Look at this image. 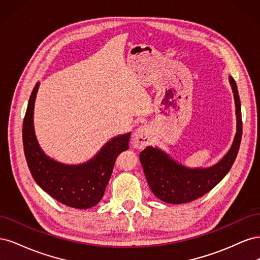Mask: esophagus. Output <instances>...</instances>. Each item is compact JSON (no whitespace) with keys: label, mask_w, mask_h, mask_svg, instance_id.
Wrapping results in <instances>:
<instances>
[{"label":"esophagus","mask_w":260,"mask_h":260,"mask_svg":"<svg viewBox=\"0 0 260 260\" xmlns=\"http://www.w3.org/2000/svg\"><path fill=\"white\" fill-rule=\"evenodd\" d=\"M151 142V130L147 125H140L132 135V145L135 148L142 149Z\"/></svg>","instance_id":"1"}]
</instances>
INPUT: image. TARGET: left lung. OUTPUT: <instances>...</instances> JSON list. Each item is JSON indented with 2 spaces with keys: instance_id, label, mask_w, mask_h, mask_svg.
<instances>
[{
  "instance_id": "left-lung-1",
  "label": "left lung",
  "mask_w": 260,
  "mask_h": 260,
  "mask_svg": "<svg viewBox=\"0 0 260 260\" xmlns=\"http://www.w3.org/2000/svg\"><path fill=\"white\" fill-rule=\"evenodd\" d=\"M229 80L237 107V135L229 152L218 164L210 168L190 169L172 160L158 148L147 146L140 153L147 183L155 196L162 202L184 204L198 200L214 188L231 169L241 144L242 113L237 83L232 77Z\"/></svg>"
}]
</instances>
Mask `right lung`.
Wrapping results in <instances>:
<instances>
[{"label": "right lung", "instance_id": "obj_1", "mask_svg": "<svg viewBox=\"0 0 260 260\" xmlns=\"http://www.w3.org/2000/svg\"><path fill=\"white\" fill-rule=\"evenodd\" d=\"M39 83L31 93L22 123V143L29 170L38 185L66 206L85 209L102 200L112 176L117 156L129 148L130 133L117 137L90 161L68 166L46 156L34 130V106Z\"/></svg>", "mask_w": 260, "mask_h": 260}]
</instances>
